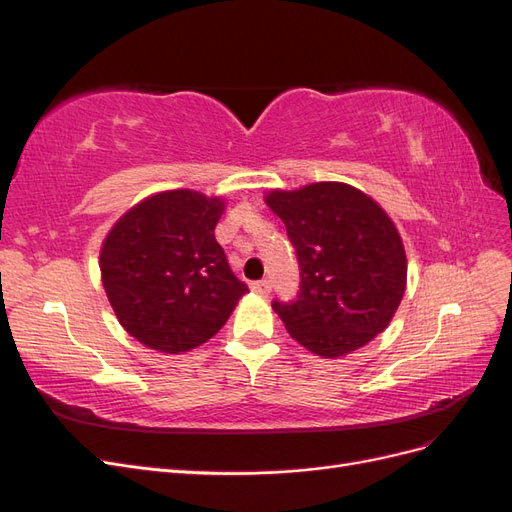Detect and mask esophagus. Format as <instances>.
<instances>
[{
  "instance_id": "34e87169",
  "label": "esophagus",
  "mask_w": 512,
  "mask_h": 512,
  "mask_svg": "<svg viewBox=\"0 0 512 512\" xmlns=\"http://www.w3.org/2000/svg\"><path fill=\"white\" fill-rule=\"evenodd\" d=\"M252 290L256 294H260V297H267V294L271 292V284L267 280H258V282H252Z\"/></svg>"
}]
</instances>
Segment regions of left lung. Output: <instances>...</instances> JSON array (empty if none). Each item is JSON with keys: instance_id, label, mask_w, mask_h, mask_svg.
<instances>
[{"instance_id": "1", "label": "left lung", "mask_w": 512, "mask_h": 512, "mask_svg": "<svg viewBox=\"0 0 512 512\" xmlns=\"http://www.w3.org/2000/svg\"><path fill=\"white\" fill-rule=\"evenodd\" d=\"M297 250L301 290L273 301L290 337L324 359L369 344L389 327L404 299L408 260L386 211L365 192L339 181L265 196Z\"/></svg>"}]
</instances>
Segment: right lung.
<instances>
[{"instance_id": "right-lung-1", "label": "right lung", "mask_w": 512, "mask_h": 512, "mask_svg": "<svg viewBox=\"0 0 512 512\" xmlns=\"http://www.w3.org/2000/svg\"><path fill=\"white\" fill-rule=\"evenodd\" d=\"M224 198L166 190L108 230L100 273L119 324L151 350L188 352L218 333L247 290L230 271L215 226Z\"/></svg>"}]
</instances>
